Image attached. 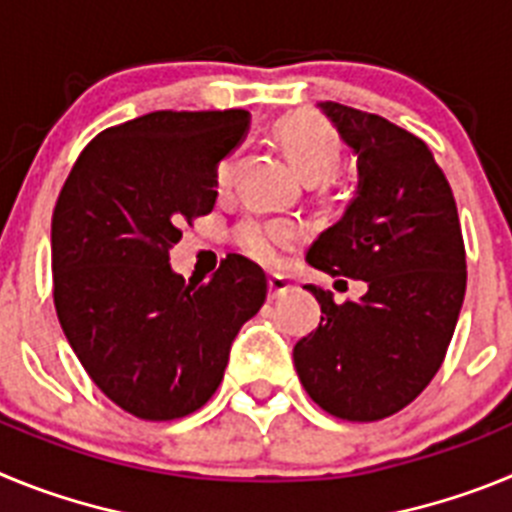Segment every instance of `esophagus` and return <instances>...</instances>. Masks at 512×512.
<instances>
[{
	"label": "esophagus",
	"instance_id": "1",
	"mask_svg": "<svg viewBox=\"0 0 512 512\" xmlns=\"http://www.w3.org/2000/svg\"><path fill=\"white\" fill-rule=\"evenodd\" d=\"M292 289V284L287 282L284 277H279V274H271L269 277V300H279V297H284Z\"/></svg>",
	"mask_w": 512,
	"mask_h": 512
}]
</instances>
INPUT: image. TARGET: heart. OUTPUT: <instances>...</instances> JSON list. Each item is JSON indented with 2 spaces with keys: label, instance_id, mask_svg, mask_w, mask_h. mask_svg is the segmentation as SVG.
Masks as SVG:
<instances>
[{
  "label": "heart",
  "instance_id": "heart-1",
  "mask_svg": "<svg viewBox=\"0 0 512 512\" xmlns=\"http://www.w3.org/2000/svg\"><path fill=\"white\" fill-rule=\"evenodd\" d=\"M274 135L289 166L295 169L302 182L315 184L323 200L333 197L336 182L330 174L341 164L343 146L336 130L330 128V122L310 112H295L277 122ZM230 174H233V156L217 164V187H228ZM295 235V228L284 220H246L235 228V243L251 259L261 264H274L279 259V251L295 243Z\"/></svg>",
  "mask_w": 512,
  "mask_h": 512
}]
</instances>
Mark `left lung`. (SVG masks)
I'll use <instances>...</instances> for the list:
<instances>
[{
  "label": "left lung",
  "mask_w": 512,
  "mask_h": 512,
  "mask_svg": "<svg viewBox=\"0 0 512 512\" xmlns=\"http://www.w3.org/2000/svg\"><path fill=\"white\" fill-rule=\"evenodd\" d=\"M359 158V192L318 235L307 264L366 282L359 302H320V325L297 341L295 369L325 413L369 423L395 415L441 369L467 289L454 194L431 148L384 117L320 102Z\"/></svg>",
  "instance_id": "1"
}]
</instances>
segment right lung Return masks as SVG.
Returning <instances> with one entry per match:
<instances>
[{
  "label": "right lung",
  "mask_w": 512,
  "mask_h": 512,
  "mask_svg": "<svg viewBox=\"0 0 512 512\" xmlns=\"http://www.w3.org/2000/svg\"><path fill=\"white\" fill-rule=\"evenodd\" d=\"M246 110H158L107 128L76 158L51 225L53 302L92 382L125 413L176 420L223 382L230 343L266 300L238 253L210 282H184L169 251L215 207L217 164Z\"/></svg>",
  "instance_id": "right-lung-1"
}]
</instances>
